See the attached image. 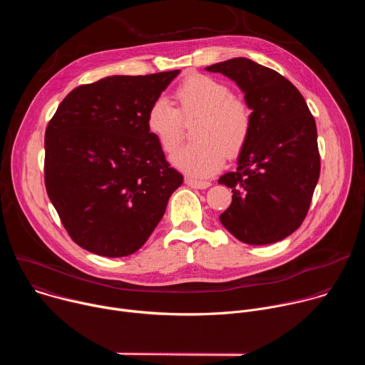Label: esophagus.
<instances>
[{"label":"esophagus","mask_w":365,"mask_h":365,"mask_svg":"<svg viewBox=\"0 0 365 365\" xmlns=\"http://www.w3.org/2000/svg\"><path fill=\"white\" fill-rule=\"evenodd\" d=\"M185 183L193 189H206L211 186V182L207 180H196V179H190V178H186L185 179Z\"/></svg>","instance_id":"34e87169"}]
</instances>
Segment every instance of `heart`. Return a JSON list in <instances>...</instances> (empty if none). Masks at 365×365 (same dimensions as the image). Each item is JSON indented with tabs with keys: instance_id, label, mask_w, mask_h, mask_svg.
I'll return each mask as SVG.
<instances>
[{
	"instance_id": "obj_1",
	"label": "heart",
	"mask_w": 365,
	"mask_h": 365,
	"mask_svg": "<svg viewBox=\"0 0 365 365\" xmlns=\"http://www.w3.org/2000/svg\"><path fill=\"white\" fill-rule=\"evenodd\" d=\"M178 108L166 98L155 99L145 117L148 133L165 153H173L183 137V121L199 115L195 143L173 154V165L183 173L203 179L221 169L225 153L235 155L248 140L252 114L248 103L231 95L224 82L202 73L185 78L175 92Z\"/></svg>"
}]
</instances>
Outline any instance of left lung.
Segmentation results:
<instances>
[{
	"label": "left lung",
	"mask_w": 365,
	"mask_h": 365,
	"mask_svg": "<svg viewBox=\"0 0 365 365\" xmlns=\"http://www.w3.org/2000/svg\"><path fill=\"white\" fill-rule=\"evenodd\" d=\"M206 71L235 81L252 111L238 166L218 180L234 193L220 221L245 244L277 242L302 225L319 179L315 118L297 88L270 68L235 58Z\"/></svg>",
	"instance_id": "left-lung-1"
}]
</instances>
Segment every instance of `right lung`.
Here are the masks:
<instances>
[{"label":"right lung","instance_id":"right-lung-1","mask_svg":"<svg viewBox=\"0 0 365 365\" xmlns=\"http://www.w3.org/2000/svg\"><path fill=\"white\" fill-rule=\"evenodd\" d=\"M179 75L108 76L75 88L44 134V185L71 238L102 257L143 247L183 176L145 125Z\"/></svg>","mask_w":365,"mask_h":365}]
</instances>
